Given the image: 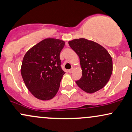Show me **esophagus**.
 <instances>
[{
  "label": "esophagus",
  "mask_w": 132,
  "mask_h": 132,
  "mask_svg": "<svg viewBox=\"0 0 132 132\" xmlns=\"http://www.w3.org/2000/svg\"><path fill=\"white\" fill-rule=\"evenodd\" d=\"M73 70H74V68L72 67L71 69L69 70H68V72H69V73H71L73 72Z\"/></svg>",
  "instance_id": "obj_1"
}]
</instances>
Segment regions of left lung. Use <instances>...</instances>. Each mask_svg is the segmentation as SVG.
<instances>
[{
	"label": "left lung",
	"mask_w": 132,
	"mask_h": 132,
	"mask_svg": "<svg viewBox=\"0 0 132 132\" xmlns=\"http://www.w3.org/2000/svg\"><path fill=\"white\" fill-rule=\"evenodd\" d=\"M69 44L80 58L82 77L76 81L78 87L90 94L104 87L113 69L108 51L98 43L85 38L74 39Z\"/></svg>",
	"instance_id": "8db88e82"
}]
</instances>
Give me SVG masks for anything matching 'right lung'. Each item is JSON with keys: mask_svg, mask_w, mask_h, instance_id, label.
Listing matches in <instances>:
<instances>
[{"mask_svg": "<svg viewBox=\"0 0 132 132\" xmlns=\"http://www.w3.org/2000/svg\"><path fill=\"white\" fill-rule=\"evenodd\" d=\"M62 40L46 38L29 49L23 59L21 74L26 88L35 97L47 101L56 95L65 73L61 69Z\"/></svg>", "mask_w": 132, "mask_h": 132, "instance_id": "1", "label": "right lung"}]
</instances>
